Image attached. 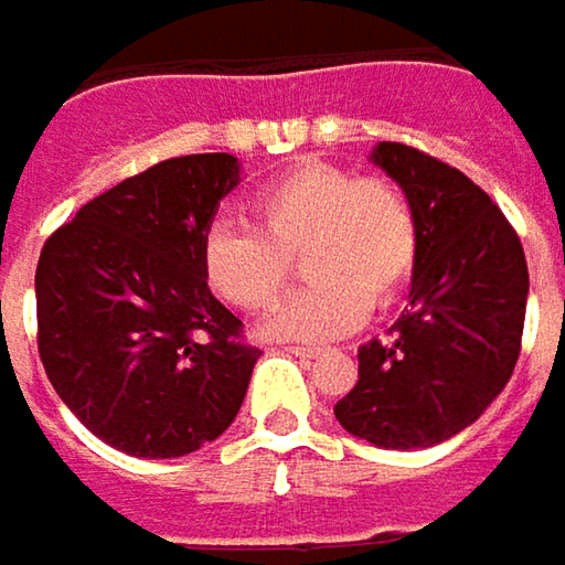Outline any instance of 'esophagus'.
<instances>
[{
    "label": "esophagus",
    "mask_w": 565,
    "mask_h": 565,
    "mask_svg": "<svg viewBox=\"0 0 565 565\" xmlns=\"http://www.w3.org/2000/svg\"><path fill=\"white\" fill-rule=\"evenodd\" d=\"M286 352H292L295 359H317V355H320L317 349H308V345H289Z\"/></svg>",
    "instance_id": "obj_1"
}]
</instances>
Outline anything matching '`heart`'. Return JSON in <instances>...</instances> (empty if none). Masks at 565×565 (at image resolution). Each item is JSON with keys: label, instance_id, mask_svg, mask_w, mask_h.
<instances>
[{"label": "heart", "instance_id": "heart-1", "mask_svg": "<svg viewBox=\"0 0 565 565\" xmlns=\"http://www.w3.org/2000/svg\"><path fill=\"white\" fill-rule=\"evenodd\" d=\"M254 228L216 223L201 264L206 286L232 308L267 311L305 260L311 279L264 323L276 339L320 342L352 333L367 305L390 308L418 264V220L402 188L342 166L305 163L250 204Z\"/></svg>", "mask_w": 565, "mask_h": 565}]
</instances>
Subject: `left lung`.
<instances>
[{
	"label": "left lung",
	"instance_id": "1",
	"mask_svg": "<svg viewBox=\"0 0 565 565\" xmlns=\"http://www.w3.org/2000/svg\"><path fill=\"white\" fill-rule=\"evenodd\" d=\"M371 160L418 220L408 311L359 349V383L337 422L380 449L437 446L475 424L510 383L522 349L525 250L481 188L415 147L380 141Z\"/></svg>",
	"mask_w": 565,
	"mask_h": 565
}]
</instances>
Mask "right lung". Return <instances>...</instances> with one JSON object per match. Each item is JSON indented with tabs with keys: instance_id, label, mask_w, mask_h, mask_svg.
<instances>
[{
	"instance_id": "1",
	"label": "right lung",
	"mask_w": 565,
	"mask_h": 565,
	"mask_svg": "<svg viewBox=\"0 0 565 565\" xmlns=\"http://www.w3.org/2000/svg\"><path fill=\"white\" fill-rule=\"evenodd\" d=\"M228 153L143 169L55 228L36 264L46 377L103 444L175 459L235 422L260 349L204 279L220 201L242 182Z\"/></svg>"
}]
</instances>
